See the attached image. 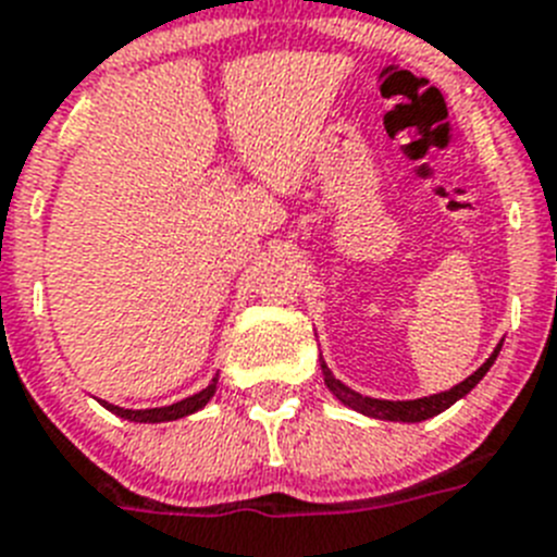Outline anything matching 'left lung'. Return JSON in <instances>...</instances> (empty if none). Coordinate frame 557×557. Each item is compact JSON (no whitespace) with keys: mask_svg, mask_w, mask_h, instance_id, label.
Wrapping results in <instances>:
<instances>
[{"mask_svg":"<svg viewBox=\"0 0 557 557\" xmlns=\"http://www.w3.org/2000/svg\"><path fill=\"white\" fill-rule=\"evenodd\" d=\"M499 350H502V345H496V350L491 352V359H487L485 364L480 367V370L473 372V375H468L466 381H459V384L451 386V389H446V393L429 395V398H414V400L367 398V395L356 393V389H350L347 384H342V381L333 375L331 367H327L325 361H319V367H322V375H325L327 389H331V393L336 395L342 404L350 406V409H356V412L367 414V418H375V420H395V423H398V420H400V423H420V420H429V418H434V414L446 412L448 406L457 404L459 398H466L473 386L485 379V372L493 367V361H496Z\"/></svg>","mask_w":557,"mask_h":557,"instance_id":"obj_1","label":"left lung"}]
</instances>
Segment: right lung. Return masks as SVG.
Wrapping results in <instances>:
<instances>
[{"label": "right lung", "instance_id": "right-lung-1", "mask_svg": "<svg viewBox=\"0 0 557 557\" xmlns=\"http://www.w3.org/2000/svg\"><path fill=\"white\" fill-rule=\"evenodd\" d=\"M215 386H219V375H215V379L210 381V386L201 389V393L190 395V398L185 400H176V404L171 406H157V409H123V406L106 404V400H100V404H103L111 414H117V418L123 420H132V423H164V420L187 418V414L205 409V406L210 404L212 395H215Z\"/></svg>", "mask_w": 557, "mask_h": 557}]
</instances>
